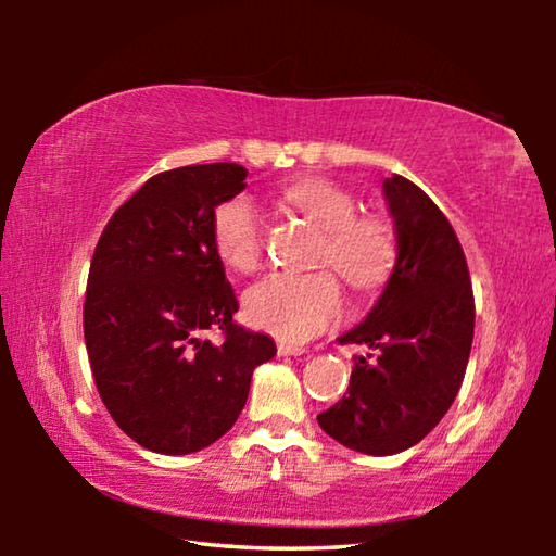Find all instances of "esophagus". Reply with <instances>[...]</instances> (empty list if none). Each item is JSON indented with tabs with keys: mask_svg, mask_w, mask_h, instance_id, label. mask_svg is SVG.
I'll list each match as a JSON object with an SVG mask.
<instances>
[{
	"mask_svg": "<svg viewBox=\"0 0 556 556\" xmlns=\"http://www.w3.org/2000/svg\"><path fill=\"white\" fill-rule=\"evenodd\" d=\"M277 353H279V355H304L306 351H304V348H299V345L279 343V345H277Z\"/></svg>",
	"mask_w": 556,
	"mask_h": 556,
	"instance_id": "obj_1",
	"label": "esophagus"
}]
</instances>
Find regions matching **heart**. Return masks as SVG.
I'll return each instance as SVG.
<instances>
[{
  "label": "heart",
  "instance_id": "b5f03b06",
  "mask_svg": "<svg viewBox=\"0 0 556 556\" xmlns=\"http://www.w3.org/2000/svg\"><path fill=\"white\" fill-rule=\"evenodd\" d=\"M285 199L324 232L318 260L328 262L348 285L370 291L390 277L397 260L392 223L375 213H355L348 188L328 178H301ZM215 255L235 271H252L262 255L260 211L248 195H232L213 213ZM248 321L287 343H306L324 333L343 312V291L331 271H275L242 296Z\"/></svg>",
  "mask_w": 556,
  "mask_h": 556
}]
</instances>
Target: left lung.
<instances>
[{"label": "left lung", "instance_id": "1", "mask_svg": "<svg viewBox=\"0 0 556 556\" xmlns=\"http://www.w3.org/2000/svg\"><path fill=\"white\" fill-rule=\"evenodd\" d=\"M397 260L375 306L341 343H365L341 402L318 414L338 444L392 456L419 444L448 412L473 343V287L454 228L404 176L382 181Z\"/></svg>", "mask_w": 556, "mask_h": 556}]
</instances>
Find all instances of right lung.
<instances>
[{"instance_id":"right-lung-1","label":"right lung","mask_w":556,"mask_h":556,"mask_svg":"<svg viewBox=\"0 0 556 556\" xmlns=\"http://www.w3.org/2000/svg\"><path fill=\"white\" fill-rule=\"evenodd\" d=\"M244 178L225 162L152 176L112 215L90 262L92 378L117 427L154 454L186 456L228 434L252 372L277 355L269 336L232 321L238 299L213 248V213ZM213 327L223 344L204 338Z\"/></svg>"}]
</instances>
